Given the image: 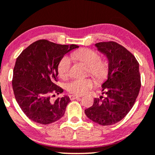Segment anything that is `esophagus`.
Instances as JSON below:
<instances>
[{"mask_svg":"<svg viewBox=\"0 0 155 155\" xmlns=\"http://www.w3.org/2000/svg\"><path fill=\"white\" fill-rule=\"evenodd\" d=\"M69 97H70V99H71V100H74V99H77V98L81 97V96H78V95H71V96H69Z\"/></svg>","mask_w":155,"mask_h":155,"instance_id":"esophagus-1","label":"esophagus"}]
</instances>
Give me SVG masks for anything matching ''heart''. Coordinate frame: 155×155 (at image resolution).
Returning <instances> with one entry per match:
<instances>
[{
	"label": "heart",
	"mask_w": 155,
	"mask_h": 155,
	"mask_svg": "<svg viewBox=\"0 0 155 155\" xmlns=\"http://www.w3.org/2000/svg\"><path fill=\"white\" fill-rule=\"evenodd\" d=\"M73 57L87 66V72L99 82H103L108 78L110 72V63L107 59H101L100 55L91 48H81L73 53ZM71 61L68 56H64L58 64V76L66 79L69 75ZM94 81L91 78L76 79L67 84L66 89L75 94H83L92 89Z\"/></svg>",
	"instance_id": "obj_1"
}]
</instances>
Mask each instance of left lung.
<instances>
[{
	"instance_id": "obj_1",
	"label": "left lung",
	"mask_w": 155,
	"mask_h": 155,
	"mask_svg": "<svg viewBox=\"0 0 155 155\" xmlns=\"http://www.w3.org/2000/svg\"><path fill=\"white\" fill-rule=\"evenodd\" d=\"M110 63L108 79L101 85L104 97L94 98L85 110L89 119L102 126L121 121L131 110L141 87L139 63L130 51L114 41L95 44Z\"/></svg>"
}]
</instances>
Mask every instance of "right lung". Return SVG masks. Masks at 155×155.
I'll list each match as a JSON object with an SVG mask.
<instances>
[{
  "mask_svg": "<svg viewBox=\"0 0 155 155\" xmlns=\"http://www.w3.org/2000/svg\"><path fill=\"white\" fill-rule=\"evenodd\" d=\"M77 45H61L41 39L31 44L17 58L12 87L15 100L29 119L48 124L64 115L69 97L51 99L64 91L57 81L60 60Z\"/></svg>",
  "mask_w": 155,
  "mask_h": 155,
  "instance_id": "add662e5",
  "label": "right lung"
}]
</instances>
